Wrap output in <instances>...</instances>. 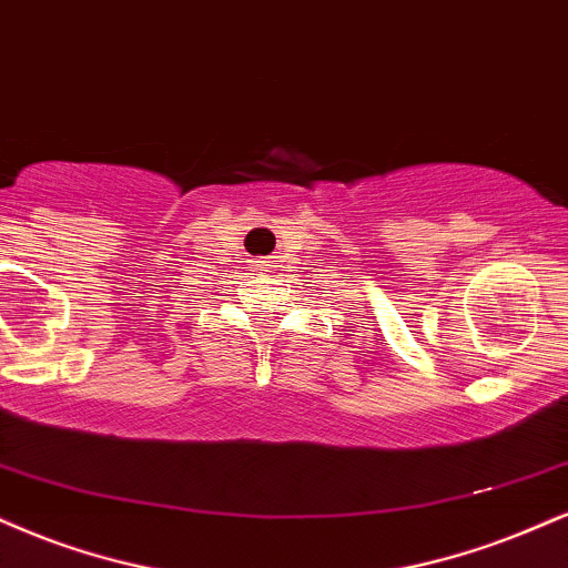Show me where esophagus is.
Masks as SVG:
<instances>
[{
  "instance_id": "obj_1",
  "label": "esophagus",
  "mask_w": 568,
  "mask_h": 568,
  "mask_svg": "<svg viewBox=\"0 0 568 568\" xmlns=\"http://www.w3.org/2000/svg\"><path fill=\"white\" fill-rule=\"evenodd\" d=\"M262 266H266V264H262Z\"/></svg>"
}]
</instances>
